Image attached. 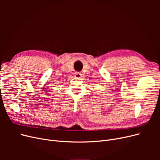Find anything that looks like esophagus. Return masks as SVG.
Wrapping results in <instances>:
<instances>
[{
    "label": "esophagus",
    "mask_w": 160,
    "mask_h": 160,
    "mask_svg": "<svg viewBox=\"0 0 160 160\" xmlns=\"http://www.w3.org/2000/svg\"><path fill=\"white\" fill-rule=\"evenodd\" d=\"M74 75H75V77H76V78H81V76H82V74H81V72H76Z\"/></svg>",
    "instance_id": "obj_1"
}]
</instances>
